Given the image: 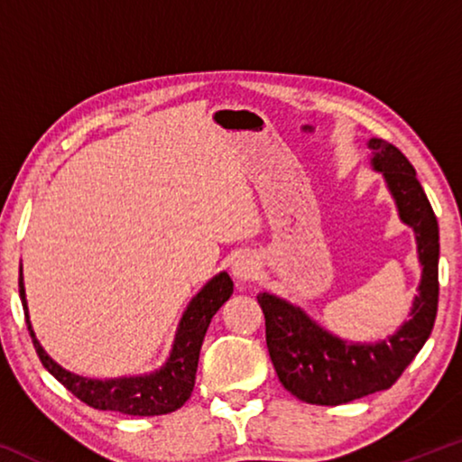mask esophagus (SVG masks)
Returning a JSON list of instances; mask_svg holds the SVG:
<instances>
[{
  "label": "esophagus",
  "mask_w": 462,
  "mask_h": 462,
  "mask_svg": "<svg viewBox=\"0 0 462 462\" xmlns=\"http://www.w3.org/2000/svg\"><path fill=\"white\" fill-rule=\"evenodd\" d=\"M232 273L234 277L240 281H253L256 277V273H259V263L254 261V256L242 254L238 256L236 263L232 264Z\"/></svg>",
  "instance_id": "34e87169"
}]
</instances>
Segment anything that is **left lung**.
Segmentation results:
<instances>
[{
    "label": "left lung",
    "mask_w": 462,
    "mask_h": 462,
    "mask_svg": "<svg viewBox=\"0 0 462 462\" xmlns=\"http://www.w3.org/2000/svg\"><path fill=\"white\" fill-rule=\"evenodd\" d=\"M373 167L385 175L400 217L416 232L421 263L420 295L411 319L397 334L377 344H350L322 330L300 308L261 293L267 348L279 381L297 400L314 405H340L374 391L389 389L424 346L438 310V222L416 169L387 140L373 138Z\"/></svg>",
    "instance_id": "obj_1"
}]
</instances>
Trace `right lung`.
<instances>
[{
  "mask_svg": "<svg viewBox=\"0 0 462 462\" xmlns=\"http://www.w3.org/2000/svg\"><path fill=\"white\" fill-rule=\"evenodd\" d=\"M232 291V279L226 273H220L193 297L189 308L183 314L181 324H179L173 353H171L169 363L161 371L146 374V377L96 381L65 371L38 344L32 326L28 322L26 295L20 269V297L22 306H24L28 332L32 336L34 348L44 369L71 391L77 400L88 403L89 408L120 411L126 413V416H165V413L179 410L189 400L195 385V373H198L203 336H206L214 314L224 306V301H228Z\"/></svg>",
  "mask_w": 462,
  "mask_h": 462,
  "instance_id": "obj_1",
  "label": "right lung"
}]
</instances>
